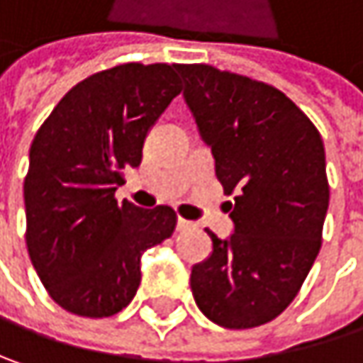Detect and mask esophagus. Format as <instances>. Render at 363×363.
Returning a JSON list of instances; mask_svg holds the SVG:
<instances>
[{
    "label": "esophagus",
    "mask_w": 363,
    "mask_h": 363,
    "mask_svg": "<svg viewBox=\"0 0 363 363\" xmlns=\"http://www.w3.org/2000/svg\"><path fill=\"white\" fill-rule=\"evenodd\" d=\"M191 226H195V224L189 222V220H184V218H179V220H177V230H186V228H191Z\"/></svg>",
    "instance_id": "34e87169"
}]
</instances>
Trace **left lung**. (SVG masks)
Listing matches in <instances>:
<instances>
[{
  "instance_id": "left-lung-1",
  "label": "left lung",
  "mask_w": 363,
  "mask_h": 363,
  "mask_svg": "<svg viewBox=\"0 0 363 363\" xmlns=\"http://www.w3.org/2000/svg\"><path fill=\"white\" fill-rule=\"evenodd\" d=\"M184 104L228 201L233 235L191 268L197 308L218 326L253 328L295 299L322 245L324 143L284 93L206 64H179Z\"/></svg>"
}]
</instances>
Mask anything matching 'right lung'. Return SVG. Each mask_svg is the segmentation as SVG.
<instances>
[{"label": "right lung", "mask_w": 363, "mask_h": 363, "mask_svg": "<svg viewBox=\"0 0 363 363\" xmlns=\"http://www.w3.org/2000/svg\"><path fill=\"white\" fill-rule=\"evenodd\" d=\"M181 93L177 64H122L72 86L37 130L24 179L26 247L51 299L106 318L141 282V255L174 233L177 214L118 203L151 126Z\"/></svg>", "instance_id": "1"}]
</instances>
